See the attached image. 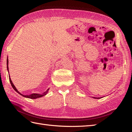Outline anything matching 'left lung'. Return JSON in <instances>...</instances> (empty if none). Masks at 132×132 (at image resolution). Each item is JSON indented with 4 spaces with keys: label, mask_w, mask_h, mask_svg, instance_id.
I'll list each match as a JSON object with an SVG mask.
<instances>
[{
    "label": "left lung",
    "mask_w": 132,
    "mask_h": 132,
    "mask_svg": "<svg viewBox=\"0 0 132 132\" xmlns=\"http://www.w3.org/2000/svg\"><path fill=\"white\" fill-rule=\"evenodd\" d=\"M94 98H95V99H100L101 97H93Z\"/></svg>",
    "instance_id": "1"
}]
</instances>
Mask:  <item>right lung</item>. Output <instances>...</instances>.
I'll return each mask as SVG.
<instances>
[{"label": "right lung", "instance_id": "obj_1", "mask_svg": "<svg viewBox=\"0 0 132 132\" xmlns=\"http://www.w3.org/2000/svg\"><path fill=\"white\" fill-rule=\"evenodd\" d=\"M7 68L8 72H9V70H8V57H7ZM9 79H10V82L11 83V86H12V88L14 89H15V91H16L17 92H18V94H19L20 95H21V96H23V97H25L29 98V99H37V98L43 97V96H45V95H46L47 94V92H48L49 90V88H48L45 92H44V93H43V94H32L29 95H23L22 94H21L20 92L19 91H18V89H16V88L15 87V86H14V85L13 84L12 80H11V78L10 77V75H9Z\"/></svg>", "mask_w": 132, "mask_h": 132}]
</instances>
